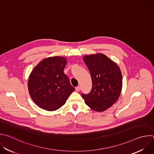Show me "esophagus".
Masks as SVG:
<instances>
[{
    "mask_svg": "<svg viewBox=\"0 0 154 154\" xmlns=\"http://www.w3.org/2000/svg\"><path fill=\"white\" fill-rule=\"evenodd\" d=\"M80 87L79 86H77V87L75 88V91H76L79 92V91H80Z\"/></svg>",
    "mask_w": 154,
    "mask_h": 154,
    "instance_id": "esophagus-1",
    "label": "esophagus"
}]
</instances>
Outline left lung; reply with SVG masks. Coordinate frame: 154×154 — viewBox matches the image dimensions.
<instances>
[{
    "instance_id": "8db88e82",
    "label": "left lung",
    "mask_w": 154,
    "mask_h": 154,
    "mask_svg": "<svg viewBox=\"0 0 154 154\" xmlns=\"http://www.w3.org/2000/svg\"><path fill=\"white\" fill-rule=\"evenodd\" d=\"M83 61L92 80L88 94H82L85 103L94 111L100 112L112 106L120 96L122 77L118 64L103 54L85 55Z\"/></svg>"
}]
</instances>
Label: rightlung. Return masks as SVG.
<instances>
[{"mask_svg": "<svg viewBox=\"0 0 154 154\" xmlns=\"http://www.w3.org/2000/svg\"><path fill=\"white\" fill-rule=\"evenodd\" d=\"M67 60L55 56L44 58L34 68L28 80L33 102L41 108L55 111L62 106L75 90L64 73Z\"/></svg>", "mask_w": 154, "mask_h": 154, "instance_id": "obj_1", "label": "right lung"}]
</instances>
